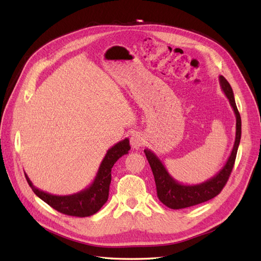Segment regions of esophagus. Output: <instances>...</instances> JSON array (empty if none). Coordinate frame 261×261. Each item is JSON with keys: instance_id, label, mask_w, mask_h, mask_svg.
I'll return each mask as SVG.
<instances>
[{"instance_id": "obj_1", "label": "esophagus", "mask_w": 261, "mask_h": 261, "mask_svg": "<svg viewBox=\"0 0 261 261\" xmlns=\"http://www.w3.org/2000/svg\"><path fill=\"white\" fill-rule=\"evenodd\" d=\"M130 145L134 149H139L145 145V138L140 133L136 132L130 136Z\"/></svg>"}]
</instances>
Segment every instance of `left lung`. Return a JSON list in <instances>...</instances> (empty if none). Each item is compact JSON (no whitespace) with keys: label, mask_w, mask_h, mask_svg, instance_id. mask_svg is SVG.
Instances as JSON below:
<instances>
[{"label":"left lung","mask_w":261,"mask_h":261,"mask_svg":"<svg viewBox=\"0 0 261 261\" xmlns=\"http://www.w3.org/2000/svg\"><path fill=\"white\" fill-rule=\"evenodd\" d=\"M219 82L221 89H222L226 98L228 99V102H230L235 113L236 133L231 154L228 156L224 167L215 176L196 185L181 184L170 174L168 170L165 169L162 161L155 155L154 152L149 149L144 150L154 176L158 198L160 199L163 204L171 209L188 208L215 198L222 191L228 177H230L241 141L242 121L238 107H236L235 103L232 87L223 76H219Z\"/></svg>","instance_id":"obj_1"}]
</instances>
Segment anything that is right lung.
Here are the masks:
<instances>
[{"label": "right lung", "instance_id": "add662e5", "mask_svg": "<svg viewBox=\"0 0 261 261\" xmlns=\"http://www.w3.org/2000/svg\"><path fill=\"white\" fill-rule=\"evenodd\" d=\"M130 149L129 139L125 138L110 148L102 160L97 175L92 183L83 191L73 195H52L34 186L33 181L25 173L26 179L34 193L61 213L73 217H89L98 212L109 198V189L111 184V171L114 163L120 158L128 153Z\"/></svg>", "mask_w": 261, "mask_h": 261}]
</instances>
